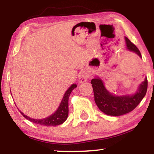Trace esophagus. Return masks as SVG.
<instances>
[{
    "label": "esophagus",
    "mask_w": 154,
    "mask_h": 154,
    "mask_svg": "<svg viewBox=\"0 0 154 154\" xmlns=\"http://www.w3.org/2000/svg\"><path fill=\"white\" fill-rule=\"evenodd\" d=\"M88 77H89V74H88V72L83 71L81 72L80 75H79V83H83L88 80Z\"/></svg>",
    "instance_id": "1"
}]
</instances>
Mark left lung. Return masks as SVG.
Here are the masks:
<instances>
[{
	"mask_svg": "<svg viewBox=\"0 0 154 154\" xmlns=\"http://www.w3.org/2000/svg\"><path fill=\"white\" fill-rule=\"evenodd\" d=\"M127 48L129 51L135 52L140 57L141 54L137 47L128 38H125ZM94 93L95 102L104 114L109 116H121L135 109L146 94L148 88L147 78L139 85L135 94L128 95H114L106 89L103 81L99 77L91 80Z\"/></svg>",
	"mask_w": 154,
	"mask_h": 154,
	"instance_id": "8db88e82",
	"label": "left lung"
}]
</instances>
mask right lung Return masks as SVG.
<instances>
[{
  "label": "right lung",
  "mask_w": 154,
  "mask_h": 154,
  "mask_svg": "<svg viewBox=\"0 0 154 154\" xmlns=\"http://www.w3.org/2000/svg\"><path fill=\"white\" fill-rule=\"evenodd\" d=\"M75 88H77V85L76 84H73L70 86V88L64 93L62 100H61L57 110L55 111L54 114H51V116H48L46 118H44V119H32V118L23 114L21 111H19L22 114V116L25 117L26 119H28L29 121L35 124H38L39 125H43V126H57V125H61V124H63L66 121L67 117H68L69 97L71 94L72 91Z\"/></svg>",
  "instance_id": "1"
}]
</instances>
